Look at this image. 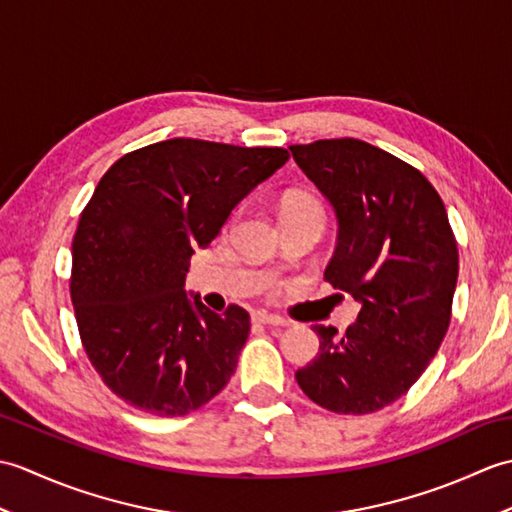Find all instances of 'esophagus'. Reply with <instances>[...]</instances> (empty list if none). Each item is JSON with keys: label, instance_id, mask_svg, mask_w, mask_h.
<instances>
[{"label": "esophagus", "instance_id": "34e87169", "mask_svg": "<svg viewBox=\"0 0 512 512\" xmlns=\"http://www.w3.org/2000/svg\"><path fill=\"white\" fill-rule=\"evenodd\" d=\"M255 321L268 325V328H286V325H288V321L277 317V314H268V312H257Z\"/></svg>", "mask_w": 512, "mask_h": 512}]
</instances>
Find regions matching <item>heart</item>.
Segmentation results:
<instances>
[{"mask_svg": "<svg viewBox=\"0 0 512 512\" xmlns=\"http://www.w3.org/2000/svg\"><path fill=\"white\" fill-rule=\"evenodd\" d=\"M295 211H323V209L312 195L295 193V195H288L284 200V213H295Z\"/></svg>", "mask_w": 512, "mask_h": 512, "instance_id": "obj_1", "label": "heart"}]
</instances>
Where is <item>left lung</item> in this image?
Here are the masks:
<instances>
[{
	"mask_svg": "<svg viewBox=\"0 0 512 512\" xmlns=\"http://www.w3.org/2000/svg\"><path fill=\"white\" fill-rule=\"evenodd\" d=\"M290 151L339 226L325 281L361 303L343 334L312 325L319 354L295 378L325 409L372 413L405 394L436 356L451 321L458 244L438 191L400 158L356 138Z\"/></svg>",
	"mask_w": 512,
	"mask_h": 512,
	"instance_id": "8db88e82",
	"label": "left lung"
}]
</instances>
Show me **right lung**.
<instances>
[{"label": "right lung", "mask_w": 512, "mask_h": 512, "mask_svg": "<svg viewBox=\"0 0 512 512\" xmlns=\"http://www.w3.org/2000/svg\"><path fill=\"white\" fill-rule=\"evenodd\" d=\"M281 147L171 138L116 160L81 213L70 295L90 363L116 396L154 416H187L220 394L250 317L215 314L184 277L257 184L288 162Z\"/></svg>", "instance_id": "obj_1"}]
</instances>
